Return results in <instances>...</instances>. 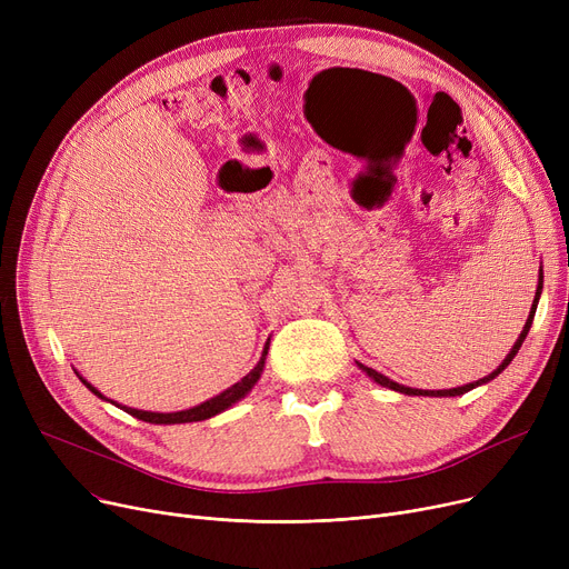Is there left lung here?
<instances>
[{"mask_svg": "<svg viewBox=\"0 0 569 569\" xmlns=\"http://www.w3.org/2000/svg\"><path fill=\"white\" fill-rule=\"evenodd\" d=\"M542 283H545V274H542V269H540V281H537V292H535V300H532V307H530V316H528V320H526V325H523V330H521V335H519L517 343L512 346V350H510V352H507V357L502 360V365H500L496 371H491L489 376L480 378V380L468 382V385H461V387H452V390H415V387L399 385V382L390 380L387 376L378 373L376 369H369V367H365V365H360V362H357V367H360V369H362L371 380H376L378 385H382V387H390V390L401 392V395H408V397H461V395H466V392L475 390V387H480V385H485V382L493 380L498 373H502V371L507 369V365H510V362L515 360V355L519 352V348H521V343H523V339H526V335H528V330H530V325H532V318H535V311H537V302H540V295H542Z\"/></svg>", "mask_w": 569, "mask_h": 569, "instance_id": "1", "label": "left lung"}]
</instances>
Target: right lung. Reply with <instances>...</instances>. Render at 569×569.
<instances>
[{"instance_id":"obj_1","label":"right lung","mask_w":569,"mask_h":569,"mask_svg":"<svg viewBox=\"0 0 569 569\" xmlns=\"http://www.w3.org/2000/svg\"><path fill=\"white\" fill-rule=\"evenodd\" d=\"M267 350H269V341L264 343V348H262V355H260V362L242 378L239 382H234L232 387H228L226 392H221V395H217L214 399H209V401H204V403H200V406H193V408H189V410H179V412H149V410H138V408H129V406H119L117 401H110V399H106L94 385H89L80 373H78V378L87 385V390L89 392H94L99 399H106V401H110V403H114L117 408H122L124 412H129V415H133V417H138V420H142V422H149V425H187V422H200V420H209V417H214V415H219V412H223V410H228L232 403H237L239 399H244L251 390H253V385L260 380V373H262V369H264V360H267Z\"/></svg>"}]
</instances>
